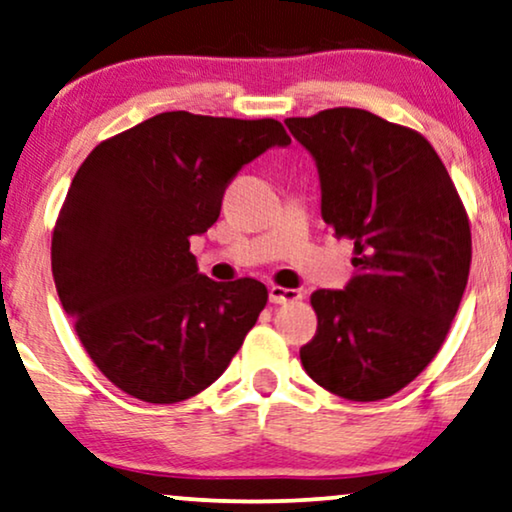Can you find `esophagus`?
I'll use <instances>...</instances> for the list:
<instances>
[{
    "mask_svg": "<svg viewBox=\"0 0 512 512\" xmlns=\"http://www.w3.org/2000/svg\"><path fill=\"white\" fill-rule=\"evenodd\" d=\"M301 291L298 289H287V287H270V303L284 305V303H296L301 301Z\"/></svg>",
    "mask_w": 512,
    "mask_h": 512,
    "instance_id": "1",
    "label": "esophagus"
}]
</instances>
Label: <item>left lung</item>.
<instances>
[{"instance_id": "obj_1", "label": "left lung", "mask_w": 512, "mask_h": 512, "mask_svg": "<svg viewBox=\"0 0 512 512\" xmlns=\"http://www.w3.org/2000/svg\"><path fill=\"white\" fill-rule=\"evenodd\" d=\"M315 157L322 218L353 242L343 291L317 289L301 362L317 386L353 402L400 393L440 353L468 284V211L433 145L360 108L289 117Z\"/></svg>"}]
</instances>
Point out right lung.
Here are the masks:
<instances>
[{"instance_id": "1", "label": "right lung", "mask_w": 512, "mask_h": 512, "mask_svg": "<svg viewBox=\"0 0 512 512\" xmlns=\"http://www.w3.org/2000/svg\"><path fill=\"white\" fill-rule=\"evenodd\" d=\"M291 138L277 119L162 112L77 169L51 235L63 310L112 386L150 404L202 393L268 303L263 282L197 272L190 237L218 221L244 164Z\"/></svg>"}]
</instances>
